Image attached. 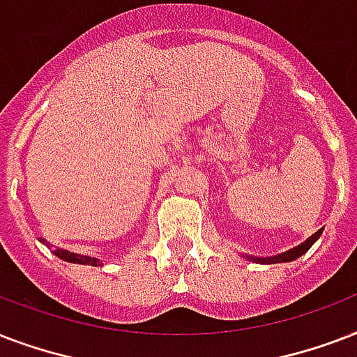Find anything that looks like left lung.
<instances>
[{
  "label": "left lung",
  "instance_id": "obj_1",
  "mask_svg": "<svg viewBox=\"0 0 357 357\" xmlns=\"http://www.w3.org/2000/svg\"><path fill=\"white\" fill-rule=\"evenodd\" d=\"M320 234H322V229H320V231H317V233H314L313 236H309V238L305 240L303 244H300V245H298V248H294V250L284 251V253H281V255L270 257V259H261V257H259V259H255V261L257 262H270V264H273V262L294 261V259H298V257H302L303 253H305V251H307L309 248H311V245H313L314 242H317V240H319Z\"/></svg>",
  "mask_w": 357,
  "mask_h": 357
}]
</instances>
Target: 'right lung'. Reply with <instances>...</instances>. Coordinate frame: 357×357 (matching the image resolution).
Returning <instances> with one entry per match:
<instances>
[{
    "mask_svg": "<svg viewBox=\"0 0 357 357\" xmlns=\"http://www.w3.org/2000/svg\"><path fill=\"white\" fill-rule=\"evenodd\" d=\"M54 253L59 259L66 262H76V264H89V266H100L102 262L95 257H87V255H78V253H70V251L66 250H54Z\"/></svg>",
    "mask_w": 357,
    "mask_h": 357,
    "instance_id": "1",
    "label": "right lung"
}]
</instances>
